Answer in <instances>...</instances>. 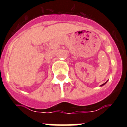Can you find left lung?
Here are the masks:
<instances>
[{
	"instance_id": "left-lung-1",
	"label": "left lung",
	"mask_w": 127,
	"mask_h": 127,
	"mask_svg": "<svg viewBox=\"0 0 127 127\" xmlns=\"http://www.w3.org/2000/svg\"><path fill=\"white\" fill-rule=\"evenodd\" d=\"M105 83H106V82H105ZM105 83H104V84H102V85H101V86H103V85H104V84H105Z\"/></svg>"
}]
</instances>
